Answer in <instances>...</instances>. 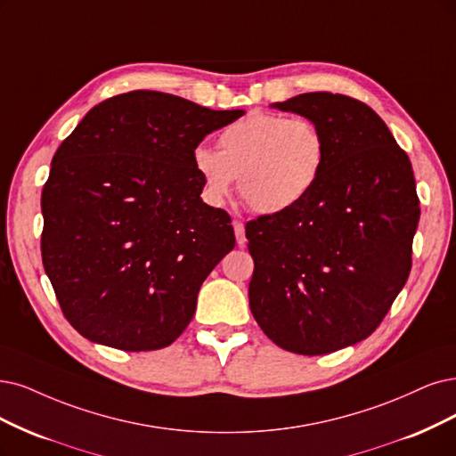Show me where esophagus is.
Instances as JSON below:
<instances>
[{
  "label": "esophagus",
  "instance_id": "obj_1",
  "mask_svg": "<svg viewBox=\"0 0 456 456\" xmlns=\"http://www.w3.org/2000/svg\"><path fill=\"white\" fill-rule=\"evenodd\" d=\"M232 229H234V234H237L239 246H244L246 244V232H244V224L240 222V219H232Z\"/></svg>",
  "mask_w": 456,
  "mask_h": 456
}]
</instances>
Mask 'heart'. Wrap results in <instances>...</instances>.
Listing matches in <instances>:
<instances>
[{
    "label": "heart",
    "instance_id": "heart-1",
    "mask_svg": "<svg viewBox=\"0 0 456 456\" xmlns=\"http://www.w3.org/2000/svg\"><path fill=\"white\" fill-rule=\"evenodd\" d=\"M217 150L197 146L193 167L212 202H222L239 178V193L259 214L297 207L327 161L322 129L302 116L254 110L227 124Z\"/></svg>",
    "mask_w": 456,
    "mask_h": 456
}]
</instances>
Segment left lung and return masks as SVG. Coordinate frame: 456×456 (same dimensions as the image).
I'll return each mask as SVG.
<instances>
[{
  "instance_id": "8db88e82",
  "label": "left lung",
  "mask_w": 456,
  "mask_h": 456,
  "mask_svg": "<svg viewBox=\"0 0 456 456\" xmlns=\"http://www.w3.org/2000/svg\"><path fill=\"white\" fill-rule=\"evenodd\" d=\"M322 129L327 161L297 207L246 224L249 308L281 349L325 355L372 334L411 271V161L362 101L314 92L274 105Z\"/></svg>"
}]
</instances>
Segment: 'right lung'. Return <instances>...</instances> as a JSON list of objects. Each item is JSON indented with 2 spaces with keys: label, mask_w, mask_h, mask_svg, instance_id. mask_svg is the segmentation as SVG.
Returning a JSON list of instances; mask_svg holds the SVG:
<instances>
[{
  "label": "right lung",
  "mask_w": 456,
  "mask_h": 456,
  "mask_svg": "<svg viewBox=\"0 0 456 456\" xmlns=\"http://www.w3.org/2000/svg\"><path fill=\"white\" fill-rule=\"evenodd\" d=\"M244 110L134 90L95 105L53 158L41 256L60 308L92 342L171 346L212 268L234 248L231 216L202 202L193 150Z\"/></svg>",
  "instance_id": "right-lung-1"
}]
</instances>
